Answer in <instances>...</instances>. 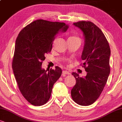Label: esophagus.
Instances as JSON below:
<instances>
[{
  "label": "esophagus",
  "instance_id": "1",
  "mask_svg": "<svg viewBox=\"0 0 122 122\" xmlns=\"http://www.w3.org/2000/svg\"><path fill=\"white\" fill-rule=\"evenodd\" d=\"M66 75H70V73L68 71H62V75H63V76H65Z\"/></svg>",
  "mask_w": 122,
  "mask_h": 122
}]
</instances>
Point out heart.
Listing matches in <instances>:
<instances>
[{
    "label": "heart",
    "mask_w": 122,
    "mask_h": 122,
    "mask_svg": "<svg viewBox=\"0 0 122 122\" xmlns=\"http://www.w3.org/2000/svg\"><path fill=\"white\" fill-rule=\"evenodd\" d=\"M70 39H78V40H80V39L78 38L77 37H76V36H72V37H70Z\"/></svg>",
    "instance_id": "b5f03b06"
}]
</instances>
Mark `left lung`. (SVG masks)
Segmentation results:
<instances>
[{
	"mask_svg": "<svg viewBox=\"0 0 122 122\" xmlns=\"http://www.w3.org/2000/svg\"><path fill=\"white\" fill-rule=\"evenodd\" d=\"M83 32L85 44L81 59L87 75L80 77L73 72L76 85L71 90L72 99L81 106H89L98 99L110 73L111 49L107 39L98 27L91 21L73 24Z\"/></svg>",
	"mask_w": 122,
	"mask_h": 122,
	"instance_id": "left-lung-1",
	"label": "left lung"
}]
</instances>
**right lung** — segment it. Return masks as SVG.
Here are the masks:
<instances>
[{"label":"right lung","mask_w":122,"mask_h":122,"mask_svg":"<svg viewBox=\"0 0 122 122\" xmlns=\"http://www.w3.org/2000/svg\"><path fill=\"white\" fill-rule=\"evenodd\" d=\"M64 23L40 19L32 22L19 34L15 42L12 68L19 88L32 105L47 102L53 86L62 74V70L42 68L45 55L52 49L53 41L59 31L66 32Z\"/></svg>","instance_id":"add662e5"}]
</instances>
